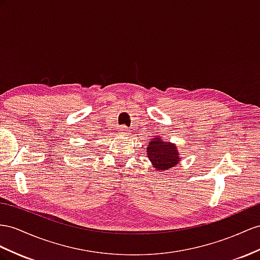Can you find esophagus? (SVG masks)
<instances>
[{"label":"esophagus","mask_w":260,"mask_h":260,"mask_svg":"<svg viewBox=\"0 0 260 260\" xmlns=\"http://www.w3.org/2000/svg\"><path fill=\"white\" fill-rule=\"evenodd\" d=\"M119 131H121V133H122V134H129V131H128V128L127 127H126V126H122V127L121 128H119Z\"/></svg>","instance_id":"34e87169"}]
</instances>
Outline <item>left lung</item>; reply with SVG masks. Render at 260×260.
I'll return each mask as SVG.
<instances>
[{"label":"left lung","mask_w":260,"mask_h":260,"mask_svg":"<svg viewBox=\"0 0 260 260\" xmlns=\"http://www.w3.org/2000/svg\"><path fill=\"white\" fill-rule=\"evenodd\" d=\"M147 156L157 170H168L179 161V152L174 144L166 143L160 138H154L148 143Z\"/></svg>","instance_id":"obj_1"}]
</instances>
